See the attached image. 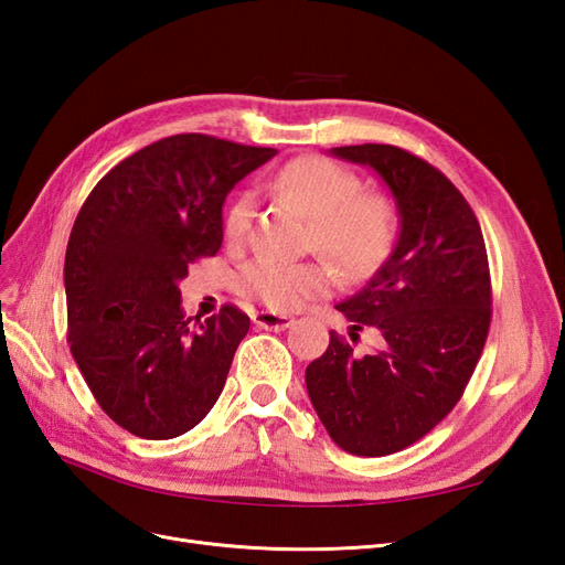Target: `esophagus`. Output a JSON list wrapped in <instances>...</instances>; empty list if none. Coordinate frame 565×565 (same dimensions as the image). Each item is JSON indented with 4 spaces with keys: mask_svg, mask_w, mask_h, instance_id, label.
<instances>
[{
    "mask_svg": "<svg viewBox=\"0 0 565 565\" xmlns=\"http://www.w3.org/2000/svg\"><path fill=\"white\" fill-rule=\"evenodd\" d=\"M295 318L289 316H280V313H273V311H259L254 316V324L262 330H270V332H282L287 328H292Z\"/></svg>",
    "mask_w": 565,
    "mask_h": 565,
    "instance_id": "1",
    "label": "esophagus"
}]
</instances>
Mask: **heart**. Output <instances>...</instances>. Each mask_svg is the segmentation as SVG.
Listing matches in <instances>:
<instances>
[{"instance_id":"1","label":"heart","mask_w":565,"mask_h":565,"mask_svg":"<svg viewBox=\"0 0 565 565\" xmlns=\"http://www.w3.org/2000/svg\"><path fill=\"white\" fill-rule=\"evenodd\" d=\"M273 191L297 202L313 218L311 243L347 276H367L393 245L396 216L382 195L361 193V179L328 158L306 156L273 177ZM254 200L241 195L226 214V237L241 243L249 231ZM332 276L322 264H282L259 256L243 266L237 285L273 311H292L328 292Z\"/></svg>"}]
</instances>
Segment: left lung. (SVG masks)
<instances>
[{
    "instance_id": "1",
    "label": "left lung",
    "mask_w": 565,
    "mask_h": 565,
    "mask_svg": "<svg viewBox=\"0 0 565 565\" xmlns=\"http://www.w3.org/2000/svg\"><path fill=\"white\" fill-rule=\"evenodd\" d=\"M330 156L377 172L401 228L361 292L337 303L353 330L380 332V349L355 355L330 332L306 388L341 450L384 457L429 434L465 393L490 328L488 254L469 202L429 162L384 143Z\"/></svg>"
}]
</instances>
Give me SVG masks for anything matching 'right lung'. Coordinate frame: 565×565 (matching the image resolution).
I'll return each instance as SVG.
<instances>
[{"instance_id": "1", "label": "right lung", "mask_w": 565, "mask_h": 565, "mask_svg": "<svg viewBox=\"0 0 565 565\" xmlns=\"http://www.w3.org/2000/svg\"><path fill=\"white\" fill-rule=\"evenodd\" d=\"M276 148L177 134L134 152L96 183L65 249L67 341L104 413L167 440L207 417L249 318L226 303L183 318L188 266L224 243L226 195Z\"/></svg>"}]
</instances>
